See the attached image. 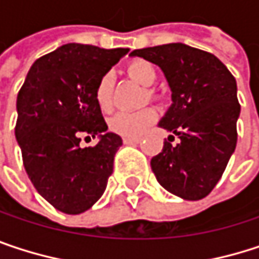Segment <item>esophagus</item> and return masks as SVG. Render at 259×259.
I'll return each instance as SVG.
<instances>
[{
  "instance_id": "1",
  "label": "esophagus",
  "mask_w": 259,
  "mask_h": 259,
  "mask_svg": "<svg viewBox=\"0 0 259 259\" xmlns=\"http://www.w3.org/2000/svg\"><path fill=\"white\" fill-rule=\"evenodd\" d=\"M124 144H138L141 142V138H123Z\"/></svg>"
}]
</instances>
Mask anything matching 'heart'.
I'll use <instances>...</instances> for the list:
<instances>
[{"mask_svg":"<svg viewBox=\"0 0 259 259\" xmlns=\"http://www.w3.org/2000/svg\"><path fill=\"white\" fill-rule=\"evenodd\" d=\"M129 76L136 79L139 83L150 87L157 79L156 67L142 58L133 60L127 64ZM153 96L154 91H150ZM94 97L100 109L109 111L112 108L114 100V75L112 72H105L96 83ZM157 120V111L154 108H144L139 111H120L109 120V129L114 133H118L126 138H139Z\"/></svg>","mask_w":259,"mask_h":259,"instance_id":"1","label":"heart"}]
</instances>
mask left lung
Returning a JSON list of instances; mask_svg holds the SVG:
<instances>
[{"mask_svg":"<svg viewBox=\"0 0 259 259\" xmlns=\"http://www.w3.org/2000/svg\"><path fill=\"white\" fill-rule=\"evenodd\" d=\"M130 55L157 64L172 90V106L160 127L177 135L180 142L172 145L165 139L163 150L151 159L156 179L183 199L205 198L221 180L237 144L235 78L213 54L183 43L135 49Z\"/></svg>","mask_w":259,"mask_h":259,"instance_id":"obj_1","label":"left lung"}]
</instances>
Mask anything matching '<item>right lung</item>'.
Returning <instances> with one entry per match:
<instances>
[{"mask_svg": "<svg viewBox=\"0 0 259 259\" xmlns=\"http://www.w3.org/2000/svg\"><path fill=\"white\" fill-rule=\"evenodd\" d=\"M127 49L69 43L31 66L18 94L15 135L26 174L57 210L79 214L103 195L123 139L108 126L94 97L99 78ZM101 135L94 147L80 138Z\"/></svg>", "mask_w": 259, "mask_h": 259, "instance_id": "obj_1", "label": "right lung"}]
</instances>
